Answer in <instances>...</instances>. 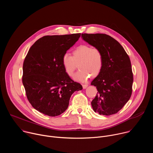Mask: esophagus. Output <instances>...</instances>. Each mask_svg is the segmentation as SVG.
<instances>
[{"label":"esophagus","mask_w":153,"mask_h":153,"mask_svg":"<svg viewBox=\"0 0 153 153\" xmlns=\"http://www.w3.org/2000/svg\"><path fill=\"white\" fill-rule=\"evenodd\" d=\"M82 86H83V89H85L87 86H88V85L87 84H83L82 85Z\"/></svg>","instance_id":"1"}]
</instances>
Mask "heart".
Returning <instances> with one entry per match:
<instances>
[{"instance_id": "b5f03b06", "label": "heart", "mask_w": 153, "mask_h": 153, "mask_svg": "<svg viewBox=\"0 0 153 153\" xmlns=\"http://www.w3.org/2000/svg\"><path fill=\"white\" fill-rule=\"evenodd\" d=\"M63 69L70 77H72L79 64L80 70L74 79L79 82H85L90 76L97 77L103 66V55L98 48H92L88 45H80L74 49L73 56L65 53L62 57Z\"/></svg>"}]
</instances>
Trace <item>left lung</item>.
Returning a JSON list of instances; mask_svg holds the SVG:
<instances>
[{
	"mask_svg": "<svg viewBox=\"0 0 153 153\" xmlns=\"http://www.w3.org/2000/svg\"><path fill=\"white\" fill-rule=\"evenodd\" d=\"M82 37L103 55V68L91 83L98 91L91 102L93 110L100 115L116 114L132 94L133 74L129 57L120 43L107 34L84 33Z\"/></svg>",
	"mask_w": 153,
	"mask_h": 153,
	"instance_id": "left-lung-1",
	"label": "left lung"
}]
</instances>
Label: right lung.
Masks as SVG:
<instances>
[{
  "label": "right lung",
  "mask_w": 153,
  "mask_h": 153,
  "mask_svg": "<svg viewBox=\"0 0 153 153\" xmlns=\"http://www.w3.org/2000/svg\"><path fill=\"white\" fill-rule=\"evenodd\" d=\"M80 33L45 36L30 48L23 64L22 83L29 102L45 115L57 116L66 111L70 97L82 86L65 73L62 57Z\"/></svg>",
  "instance_id": "1"
}]
</instances>
